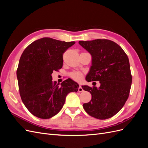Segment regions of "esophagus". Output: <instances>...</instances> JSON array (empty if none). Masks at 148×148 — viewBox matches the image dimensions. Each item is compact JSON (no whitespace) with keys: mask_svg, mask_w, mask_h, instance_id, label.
<instances>
[{"mask_svg":"<svg viewBox=\"0 0 148 148\" xmlns=\"http://www.w3.org/2000/svg\"><path fill=\"white\" fill-rule=\"evenodd\" d=\"M78 91H79V92H83V91H84L83 88H82V87L80 86H80L79 87V88H78Z\"/></svg>","mask_w":148,"mask_h":148,"instance_id":"obj_1","label":"esophagus"}]
</instances>
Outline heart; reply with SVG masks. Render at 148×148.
Masks as SVG:
<instances>
[{
  "label": "heart",
  "instance_id": "heart-1",
  "mask_svg": "<svg viewBox=\"0 0 148 148\" xmlns=\"http://www.w3.org/2000/svg\"><path fill=\"white\" fill-rule=\"evenodd\" d=\"M69 75L71 79H73L75 81H77V82L80 81L82 79V77H83L82 73H81L80 72H79V71H75L71 72L69 74Z\"/></svg>",
  "mask_w": 148,
  "mask_h": 148
}]
</instances>
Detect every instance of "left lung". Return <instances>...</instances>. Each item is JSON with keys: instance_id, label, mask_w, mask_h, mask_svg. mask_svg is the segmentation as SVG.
I'll return each instance as SVG.
<instances>
[{"instance_id": "1", "label": "left lung", "mask_w": 148, "mask_h": 148, "mask_svg": "<svg viewBox=\"0 0 148 148\" xmlns=\"http://www.w3.org/2000/svg\"><path fill=\"white\" fill-rule=\"evenodd\" d=\"M79 44L92 56V65L87 82L99 81L100 87L84 85L92 99L83 104L90 116L98 119L112 117L124 106L129 96L132 76L128 58L116 42L108 39L79 41Z\"/></svg>"}]
</instances>
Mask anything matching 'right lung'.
Wrapping results in <instances>:
<instances>
[{
	"mask_svg": "<svg viewBox=\"0 0 148 148\" xmlns=\"http://www.w3.org/2000/svg\"><path fill=\"white\" fill-rule=\"evenodd\" d=\"M75 42H62L44 37L33 42L24 50L16 71L23 103L32 115L50 119L63 108L70 92H77L79 85L71 79L61 86L52 81L51 74L63 66V55Z\"/></svg>",
	"mask_w": 148,
	"mask_h": 148,
	"instance_id": "right-lung-1",
	"label": "right lung"
}]
</instances>
